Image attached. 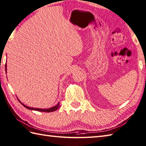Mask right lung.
I'll list each match as a JSON object with an SVG mask.
<instances>
[{"label": "right lung", "instance_id": "obj_1", "mask_svg": "<svg viewBox=\"0 0 146 146\" xmlns=\"http://www.w3.org/2000/svg\"><path fill=\"white\" fill-rule=\"evenodd\" d=\"M5 72L7 73V71H6V64H5ZM17 100L19 101L20 103L23 105L24 107H26L27 109H29V110H37V111H44V112H51V111H54L55 110H56L57 109H58L59 107H60V103H58L56 105H55L53 107H51V108H48V109H42V108H32V107H29L26 106V105H24L23 104H22L21 102H20V100H19L17 98Z\"/></svg>", "mask_w": 146, "mask_h": 146}]
</instances>
